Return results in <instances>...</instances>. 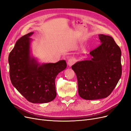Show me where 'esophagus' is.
<instances>
[{
	"instance_id": "1",
	"label": "esophagus",
	"mask_w": 131,
	"mask_h": 131,
	"mask_svg": "<svg viewBox=\"0 0 131 131\" xmlns=\"http://www.w3.org/2000/svg\"><path fill=\"white\" fill-rule=\"evenodd\" d=\"M75 62V59L73 58H70L68 61V63H67V64H68V65L69 67H71L74 64Z\"/></svg>"
}]
</instances>
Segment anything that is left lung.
<instances>
[{"label":"left lung","instance_id":"8db88e82","mask_svg":"<svg viewBox=\"0 0 131 131\" xmlns=\"http://www.w3.org/2000/svg\"><path fill=\"white\" fill-rule=\"evenodd\" d=\"M98 36L101 44L91 51V57L72 66L77 77L79 96L86 100L109 96L122 74L119 46L112 37Z\"/></svg>","mask_w":131,"mask_h":131}]
</instances>
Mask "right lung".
Listing matches in <instances>:
<instances>
[{
  "mask_svg": "<svg viewBox=\"0 0 131 131\" xmlns=\"http://www.w3.org/2000/svg\"><path fill=\"white\" fill-rule=\"evenodd\" d=\"M30 32L19 38L9 56L12 84L26 100L33 103H45L56 96L55 79L67 67L66 61L55 63H38L30 54Z\"/></svg>",
  "mask_w": 131,
  "mask_h": 131,
  "instance_id": "1",
  "label": "right lung"
}]
</instances>
